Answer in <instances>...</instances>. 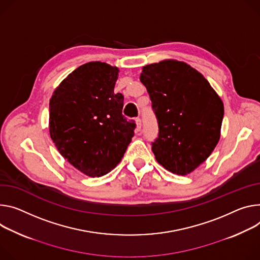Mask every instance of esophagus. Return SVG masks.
Masks as SVG:
<instances>
[{
  "instance_id": "34e87169",
  "label": "esophagus",
  "mask_w": 260,
  "mask_h": 260,
  "mask_svg": "<svg viewBox=\"0 0 260 260\" xmlns=\"http://www.w3.org/2000/svg\"><path fill=\"white\" fill-rule=\"evenodd\" d=\"M136 124H137V127H136L137 132H140L141 126H142V122H141V119H140V118H137V119H136Z\"/></svg>"
}]
</instances>
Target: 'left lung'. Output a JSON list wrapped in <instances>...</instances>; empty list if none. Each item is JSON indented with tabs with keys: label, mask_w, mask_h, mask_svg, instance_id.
Instances as JSON below:
<instances>
[{
	"label": "left lung",
	"mask_w": 260,
	"mask_h": 260,
	"mask_svg": "<svg viewBox=\"0 0 260 260\" xmlns=\"http://www.w3.org/2000/svg\"><path fill=\"white\" fill-rule=\"evenodd\" d=\"M158 123L155 159L168 171L187 175L211 154L221 137L224 105L195 68L177 60L145 65L140 76Z\"/></svg>",
	"instance_id": "obj_1"
}]
</instances>
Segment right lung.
<instances>
[{
	"instance_id": "right-lung-1",
	"label": "right lung",
	"mask_w": 260,
	"mask_h": 260,
	"mask_svg": "<svg viewBox=\"0 0 260 260\" xmlns=\"http://www.w3.org/2000/svg\"><path fill=\"white\" fill-rule=\"evenodd\" d=\"M119 69L88 62L75 69L50 100V135L61 155L82 173L100 177L123 157L136 123L122 115L123 95L114 93Z\"/></svg>"
}]
</instances>
